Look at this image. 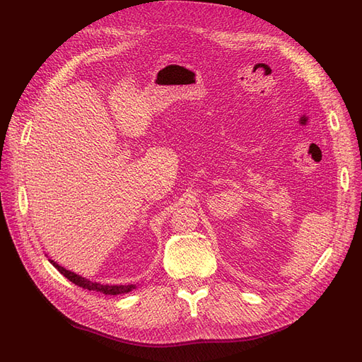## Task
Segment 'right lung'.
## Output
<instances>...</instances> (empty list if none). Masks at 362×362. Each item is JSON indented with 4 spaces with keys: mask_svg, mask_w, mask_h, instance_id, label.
Masks as SVG:
<instances>
[{
    "mask_svg": "<svg viewBox=\"0 0 362 362\" xmlns=\"http://www.w3.org/2000/svg\"><path fill=\"white\" fill-rule=\"evenodd\" d=\"M51 264L56 267L64 278H68L71 282H74L75 286H78V287L86 288V290H89V291H100V293H104V294L116 296V294L128 293V291H131L133 288H136V286H133V284H131V286H103V284H100V282H92V281L86 279V278H83L80 275H76V273H74V272H69L66 269H63L62 266L57 264V262L51 261Z\"/></svg>",
    "mask_w": 362,
    "mask_h": 362,
    "instance_id": "1",
    "label": "right lung"
}]
</instances>
